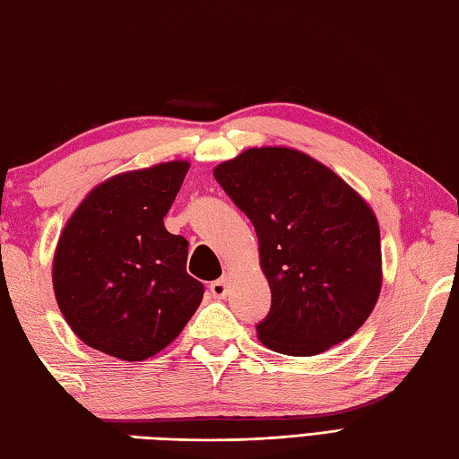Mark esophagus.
I'll list each match as a JSON object with an SVG mask.
<instances>
[{"label": "esophagus", "instance_id": "1", "mask_svg": "<svg viewBox=\"0 0 459 459\" xmlns=\"http://www.w3.org/2000/svg\"><path fill=\"white\" fill-rule=\"evenodd\" d=\"M209 291H211V296H212L214 299H224V296H227V291H229L227 280L221 278V280H214V281H211Z\"/></svg>", "mask_w": 459, "mask_h": 459}]
</instances>
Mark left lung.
Returning a JSON list of instances; mask_svg holds the SVG:
<instances>
[{
	"instance_id": "1",
	"label": "left lung",
	"mask_w": 459,
	"mask_h": 459,
	"mask_svg": "<svg viewBox=\"0 0 459 459\" xmlns=\"http://www.w3.org/2000/svg\"><path fill=\"white\" fill-rule=\"evenodd\" d=\"M214 179L255 224L272 307L262 345L291 357L325 353L365 324L383 288L375 211L311 155L248 148L219 163Z\"/></svg>"
}]
</instances>
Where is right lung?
Returning <instances> with one entry per match:
<instances>
[{"label":"right lung","instance_id":"right-lung-1","mask_svg":"<svg viewBox=\"0 0 459 459\" xmlns=\"http://www.w3.org/2000/svg\"><path fill=\"white\" fill-rule=\"evenodd\" d=\"M189 168L173 160L112 175L66 221L53 256V290L84 345L145 360L197 311L204 288L185 268L187 240L163 224Z\"/></svg>","mask_w":459,"mask_h":459}]
</instances>
